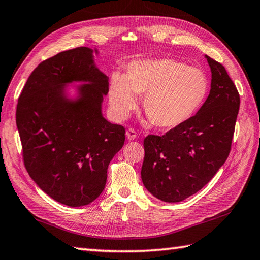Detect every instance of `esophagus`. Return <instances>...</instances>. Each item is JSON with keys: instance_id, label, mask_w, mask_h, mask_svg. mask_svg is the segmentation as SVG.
Returning a JSON list of instances; mask_svg holds the SVG:
<instances>
[{"instance_id": "1", "label": "esophagus", "mask_w": 260, "mask_h": 260, "mask_svg": "<svg viewBox=\"0 0 260 260\" xmlns=\"http://www.w3.org/2000/svg\"><path fill=\"white\" fill-rule=\"evenodd\" d=\"M136 136H138V134H136V132L133 128H128V129L126 131V138H127V140L133 141V140L136 139Z\"/></svg>"}]
</instances>
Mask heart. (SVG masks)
<instances>
[{"instance_id": "b5f03b06", "label": "heart", "mask_w": 260, "mask_h": 260, "mask_svg": "<svg viewBox=\"0 0 260 260\" xmlns=\"http://www.w3.org/2000/svg\"><path fill=\"white\" fill-rule=\"evenodd\" d=\"M205 72L175 59L138 60L122 76H111L108 99L112 116L122 121L138 107L135 95L143 96L142 109L151 124L173 129L196 114L208 93Z\"/></svg>"}]
</instances>
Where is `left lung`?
Listing matches in <instances>:
<instances>
[{"instance_id": "8db88e82", "label": "left lung", "mask_w": 260, "mask_h": 260, "mask_svg": "<svg viewBox=\"0 0 260 260\" xmlns=\"http://www.w3.org/2000/svg\"><path fill=\"white\" fill-rule=\"evenodd\" d=\"M210 92L197 114L162 136L144 139L141 177L146 190L165 202H179L200 191L228 159L240 95L223 64L206 55Z\"/></svg>"}]
</instances>
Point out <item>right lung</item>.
Wrapping results in <instances>:
<instances>
[{
    "label": "right lung",
    "mask_w": 260,
    "mask_h": 260,
    "mask_svg": "<svg viewBox=\"0 0 260 260\" xmlns=\"http://www.w3.org/2000/svg\"><path fill=\"white\" fill-rule=\"evenodd\" d=\"M96 49L82 46L41 62L18 99L16 121L23 162L37 186L69 207L91 204L107 183L111 159L125 142V128L102 115L109 77L94 62ZM77 87L69 98L67 85Z\"/></svg>",
    "instance_id": "1"
}]
</instances>
